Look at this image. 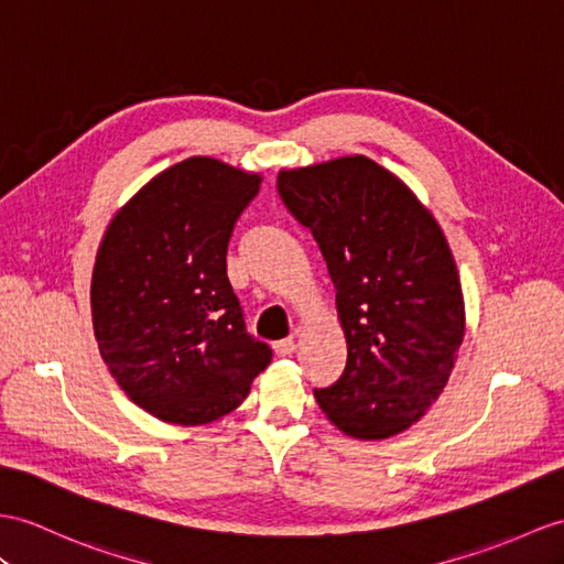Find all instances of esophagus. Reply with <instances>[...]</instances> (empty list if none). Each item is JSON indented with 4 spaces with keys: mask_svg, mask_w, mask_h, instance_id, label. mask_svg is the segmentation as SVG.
I'll list each match as a JSON object with an SVG mask.
<instances>
[{
    "mask_svg": "<svg viewBox=\"0 0 564 564\" xmlns=\"http://www.w3.org/2000/svg\"><path fill=\"white\" fill-rule=\"evenodd\" d=\"M272 349H274V354L282 356V359H284V356H292L296 351V341L292 337H286V339L274 341Z\"/></svg>",
    "mask_w": 564,
    "mask_h": 564,
    "instance_id": "34e87169",
    "label": "esophagus"
}]
</instances>
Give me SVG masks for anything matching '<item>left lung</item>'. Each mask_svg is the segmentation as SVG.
Returning a JSON list of instances; mask_svg holds the SVG:
<instances>
[{"mask_svg": "<svg viewBox=\"0 0 564 564\" xmlns=\"http://www.w3.org/2000/svg\"><path fill=\"white\" fill-rule=\"evenodd\" d=\"M278 188L325 258L347 339L345 373L313 390L318 406L356 441L406 431L447 386L466 329L441 225L366 155L280 170Z\"/></svg>", "mask_w": 564, "mask_h": 564, "instance_id": "1", "label": "left lung"}]
</instances>
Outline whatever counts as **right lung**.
Here are the masks:
<instances>
[{
	"label": "right lung",
	"instance_id": "right-lung-1",
	"mask_svg": "<svg viewBox=\"0 0 564 564\" xmlns=\"http://www.w3.org/2000/svg\"><path fill=\"white\" fill-rule=\"evenodd\" d=\"M263 174L194 155L155 174L109 219L95 256L98 349L129 400L164 423L235 411L272 351L243 329L227 243Z\"/></svg>",
	"mask_w": 564,
	"mask_h": 564
}]
</instances>
